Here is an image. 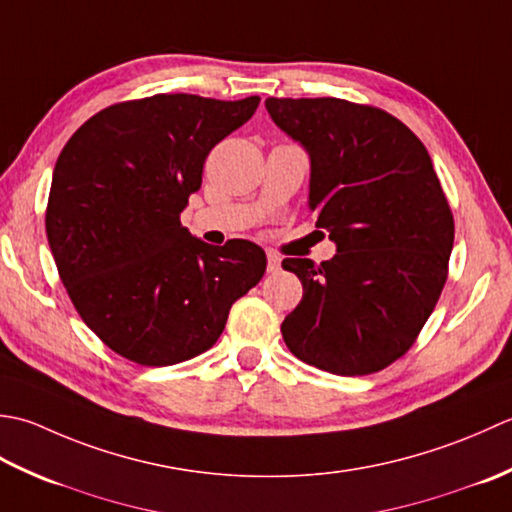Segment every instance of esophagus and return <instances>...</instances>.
<instances>
[{"label":"esophagus","mask_w":512,"mask_h":512,"mask_svg":"<svg viewBox=\"0 0 512 512\" xmlns=\"http://www.w3.org/2000/svg\"><path fill=\"white\" fill-rule=\"evenodd\" d=\"M280 269V256L274 252H267V271L269 274H276Z\"/></svg>","instance_id":"34e87169"}]
</instances>
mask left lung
I'll return each mask as SVG.
<instances>
[{
  "mask_svg": "<svg viewBox=\"0 0 512 512\" xmlns=\"http://www.w3.org/2000/svg\"><path fill=\"white\" fill-rule=\"evenodd\" d=\"M265 106L311 159L309 207L338 254L320 265L285 258L302 300L283 338L302 362L369 375L420 336L448 278L455 223L424 143L387 110L347 99Z\"/></svg>",
  "mask_w": 512,
  "mask_h": 512,
  "instance_id": "1",
  "label": "left lung"
}]
</instances>
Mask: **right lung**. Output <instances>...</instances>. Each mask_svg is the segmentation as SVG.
I'll list each match as a JSON object with an SVG mask.
<instances>
[{
	"mask_svg": "<svg viewBox=\"0 0 512 512\" xmlns=\"http://www.w3.org/2000/svg\"><path fill=\"white\" fill-rule=\"evenodd\" d=\"M258 103L185 92L121 101L61 150L46 207L50 252L81 320L121 358L168 367L207 351L263 278L258 245L214 247L181 225L207 154Z\"/></svg>",
	"mask_w": 512,
	"mask_h": 512,
	"instance_id": "right-lung-1",
	"label": "right lung"
}]
</instances>
